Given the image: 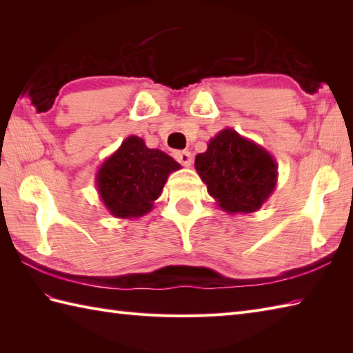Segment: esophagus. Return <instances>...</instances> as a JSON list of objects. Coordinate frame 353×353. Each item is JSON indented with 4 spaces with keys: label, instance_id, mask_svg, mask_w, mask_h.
I'll return each instance as SVG.
<instances>
[{
    "label": "esophagus",
    "instance_id": "obj_1",
    "mask_svg": "<svg viewBox=\"0 0 353 353\" xmlns=\"http://www.w3.org/2000/svg\"><path fill=\"white\" fill-rule=\"evenodd\" d=\"M176 159L186 168H190L192 165V154L190 152H176Z\"/></svg>",
    "mask_w": 353,
    "mask_h": 353
}]
</instances>
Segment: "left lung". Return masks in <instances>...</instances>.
<instances>
[{
  "label": "left lung",
  "mask_w": 353,
  "mask_h": 353,
  "mask_svg": "<svg viewBox=\"0 0 353 353\" xmlns=\"http://www.w3.org/2000/svg\"><path fill=\"white\" fill-rule=\"evenodd\" d=\"M194 165L209 196L228 214L256 212L277 185L274 157L229 127L209 141Z\"/></svg>",
  "instance_id": "left-lung-1"
}]
</instances>
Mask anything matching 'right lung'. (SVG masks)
I'll use <instances>...</instances> for the list:
<instances>
[{
	"instance_id": "add662e5",
	"label": "right lung",
	"mask_w": 353,
	"mask_h": 353,
	"mask_svg": "<svg viewBox=\"0 0 353 353\" xmlns=\"http://www.w3.org/2000/svg\"><path fill=\"white\" fill-rule=\"evenodd\" d=\"M181 163L162 150L148 148L142 138L129 137L104 159L95 186L104 208L117 219H139L153 209L163 185Z\"/></svg>"
}]
</instances>
